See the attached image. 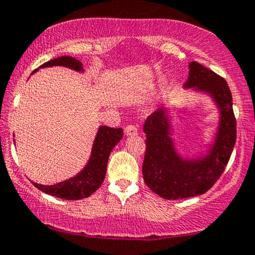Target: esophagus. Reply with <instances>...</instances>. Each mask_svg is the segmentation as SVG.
<instances>
[{
    "mask_svg": "<svg viewBox=\"0 0 255 255\" xmlns=\"http://www.w3.org/2000/svg\"><path fill=\"white\" fill-rule=\"evenodd\" d=\"M125 133L127 136L130 135H136L137 134V128L135 125H127L125 128Z\"/></svg>",
    "mask_w": 255,
    "mask_h": 255,
    "instance_id": "34e87169",
    "label": "esophagus"
}]
</instances>
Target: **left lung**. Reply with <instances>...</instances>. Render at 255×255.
Returning a JSON list of instances; mask_svg holds the SVG:
<instances>
[{
  "label": "left lung",
  "instance_id": "obj_1",
  "mask_svg": "<svg viewBox=\"0 0 255 255\" xmlns=\"http://www.w3.org/2000/svg\"><path fill=\"white\" fill-rule=\"evenodd\" d=\"M184 88H195L211 95L220 109V125L209 154L183 159L171 137V122L164 108L146 119V153L142 174L146 185L165 199H180L207 192L217 182L228 164L236 140V120L231 89L221 76L196 61L189 64Z\"/></svg>",
  "mask_w": 255,
  "mask_h": 255
}]
</instances>
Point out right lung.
<instances>
[{"instance_id": "add662e5", "label": "right lung", "mask_w": 255, "mask_h": 255, "mask_svg": "<svg viewBox=\"0 0 255 255\" xmlns=\"http://www.w3.org/2000/svg\"><path fill=\"white\" fill-rule=\"evenodd\" d=\"M56 65L69 67V69L78 72L83 71L81 61L69 56L52 59L42 64L40 67ZM35 71H38V70H34L33 73ZM122 136H124L122 128H112L102 126V127L98 128L96 139L94 141L93 152H91V157L89 159L87 166L83 168L77 176L54 184V185H41V184L32 182L33 185L45 194L58 198L69 199V201L89 197L102 185L104 177H106L107 164H108L110 152L113 151L116 143L122 139Z\"/></svg>"}]
</instances>
